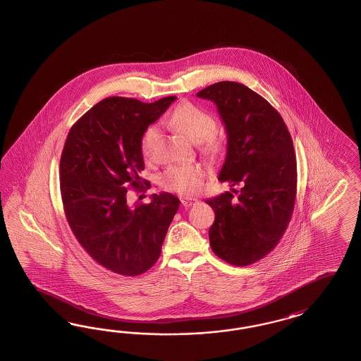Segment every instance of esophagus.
<instances>
[{
  "label": "esophagus",
  "instance_id": "esophagus-1",
  "mask_svg": "<svg viewBox=\"0 0 361 361\" xmlns=\"http://www.w3.org/2000/svg\"><path fill=\"white\" fill-rule=\"evenodd\" d=\"M197 202V198H192V197H183L181 198V204L184 205V207H192V205H195Z\"/></svg>",
  "mask_w": 361,
  "mask_h": 361
}]
</instances>
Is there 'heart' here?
Listing matches in <instances>:
<instances>
[{
	"label": "heart",
	"instance_id": "b5f03b06",
	"mask_svg": "<svg viewBox=\"0 0 361 361\" xmlns=\"http://www.w3.org/2000/svg\"><path fill=\"white\" fill-rule=\"evenodd\" d=\"M166 126L183 133L192 142H202V149L217 152L221 147L219 136L213 133L214 119L205 109L185 102L177 106L166 118ZM160 131L156 126L148 127L142 136L140 148L145 160H152ZM205 169L200 164L172 165L165 171L161 184L165 189L178 195H196L204 184Z\"/></svg>",
	"mask_w": 361,
	"mask_h": 361
}]
</instances>
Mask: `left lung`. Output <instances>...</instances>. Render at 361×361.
Returning a JSON list of instances; mask_svg holds the SVG:
<instances>
[{"label":"left lung","instance_id":"obj_1","mask_svg":"<svg viewBox=\"0 0 361 361\" xmlns=\"http://www.w3.org/2000/svg\"><path fill=\"white\" fill-rule=\"evenodd\" d=\"M219 109L228 135L219 181L240 190L207 200L216 214L209 229L213 252L234 266L255 263L278 245L294 212L296 157L279 112L237 82H219L197 92Z\"/></svg>","mask_w":361,"mask_h":361}]
</instances>
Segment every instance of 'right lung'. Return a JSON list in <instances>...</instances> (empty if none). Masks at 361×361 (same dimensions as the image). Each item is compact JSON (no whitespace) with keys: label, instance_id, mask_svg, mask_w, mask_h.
<instances>
[{"label":"right lung","instance_id":"obj_1","mask_svg":"<svg viewBox=\"0 0 361 361\" xmlns=\"http://www.w3.org/2000/svg\"><path fill=\"white\" fill-rule=\"evenodd\" d=\"M175 99H103L67 135L59 164L66 219L90 257L112 273L135 276L149 270L180 207L171 193L153 195L149 204L127 202L128 188H151L140 177L142 133Z\"/></svg>","mask_w":361,"mask_h":361}]
</instances>
